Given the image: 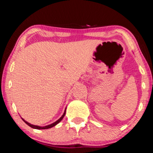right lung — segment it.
<instances>
[{"label":"right lung","mask_w":153,"mask_h":153,"mask_svg":"<svg viewBox=\"0 0 153 153\" xmlns=\"http://www.w3.org/2000/svg\"><path fill=\"white\" fill-rule=\"evenodd\" d=\"M65 112H66V109L65 110V112H64V114H63V115H62V116L60 117V118L58 119V120H56L55 123H52V124H51V125H47V126H45V127H40V126H37V125H31L30 123H28V122H26V120H24V119H23V118H22L23 120L24 121V123H26L27 125H28V126H30V127H32V128H34V129H49V128H51V127H54L55 126V125H56L58 124V123H59L60 121H61L62 120V118H64V116H65Z\"/></svg>","instance_id":"add662e5"}]
</instances>
